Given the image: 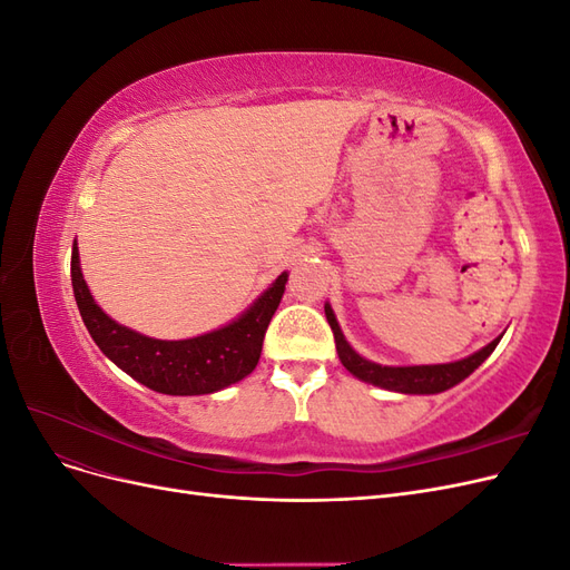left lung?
<instances>
[{"label":"left lung","instance_id":"left-lung-1","mask_svg":"<svg viewBox=\"0 0 570 570\" xmlns=\"http://www.w3.org/2000/svg\"><path fill=\"white\" fill-rule=\"evenodd\" d=\"M325 318L333 327V337H335V347H337V356L342 361V366L347 368L352 375L361 377V381L373 383L377 387L385 390H394V392H404V394H438L454 387L456 383H461L463 377H469L482 361H485L494 347L499 344L497 337L492 340L488 347H482L480 352L471 354L469 358L454 361V364H438V366H381L373 364V361L358 356L347 340H344L340 325L335 321L333 308L325 304Z\"/></svg>","mask_w":570,"mask_h":570}]
</instances>
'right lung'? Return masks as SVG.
Returning a JSON list of instances; mask_svg holds the SVG:
<instances>
[{
  "mask_svg": "<svg viewBox=\"0 0 570 570\" xmlns=\"http://www.w3.org/2000/svg\"><path fill=\"white\" fill-rule=\"evenodd\" d=\"M71 283L78 312L97 347L137 383L161 394H209L249 375L262 356L264 335L278 308L287 273L278 275L249 312L226 327L193 340H154L111 321L82 281L78 247L71 254Z\"/></svg>",
  "mask_w": 570,
  "mask_h": 570,
  "instance_id": "1",
  "label": "right lung"
}]
</instances>
